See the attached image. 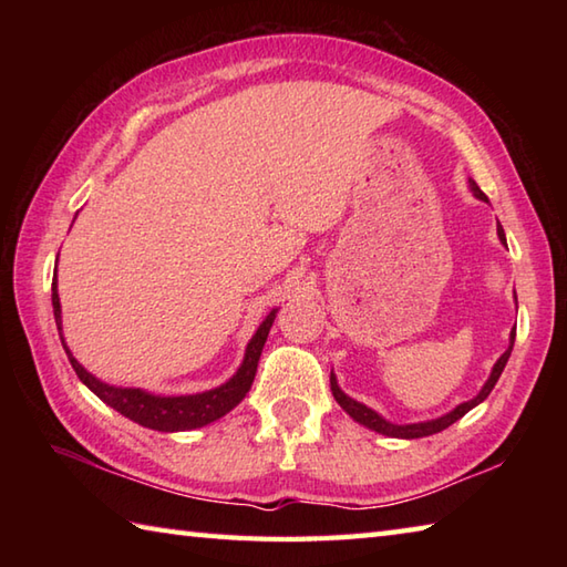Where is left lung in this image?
Segmentation results:
<instances>
[{
	"label": "left lung",
	"mask_w": 567,
	"mask_h": 567,
	"mask_svg": "<svg viewBox=\"0 0 567 567\" xmlns=\"http://www.w3.org/2000/svg\"><path fill=\"white\" fill-rule=\"evenodd\" d=\"M470 189L475 192V197L477 199H483V202H489L487 197H485V192L480 189L473 179H470ZM497 234H499V240L504 246H507V238H504V228L499 226L497 228ZM514 336H516V327H514V331H512V341H509V348L507 351L502 353V358L497 360L495 363V368H492V375H489V380L485 382V388L480 390V394L475 396V400H470V402H463V404H457L453 412H449V414H443V416H439V419H433V421H421V424H404V426H400V424H390V421H384L378 412H372V409H368L365 404H360V402H355V400H351V396L348 394H343L341 392V388H339V382H336V378L331 375V392H333V400L339 402L348 414H351L358 424H363V426H368V429H372V431H378V433H382V436H390V439H421V436H431V433H439V431H443V429H449L451 424H455L457 419L461 416H465L470 409L473 406H477L480 402L483 400H487V394L495 390V384H497V380H499V375H502V370H504V365H507V360H509V355H512V346H514Z\"/></svg>",
	"instance_id": "8db88e82"
}]
</instances>
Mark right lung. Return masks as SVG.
<instances>
[{
  "instance_id": "right-lung-1",
  "label": "right lung",
  "mask_w": 567,
  "mask_h": 567,
  "mask_svg": "<svg viewBox=\"0 0 567 567\" xmlns=\"http://www.w3.org/2000/svg\"><path fill=\"white\" fill-rule=\"evenodd\" d=\"M53 315L60 331V299H58L55 282H53ZM275 315L277 311L272 309L260 323V329L256 331V336H252L246 348L244 365L238 368V372L231 380L216 390L202 392V394H185V396H158L143 390H134V388H112V384H104L94 375H90V372L84 370L75 358H72L63 336H60V341H63L70 365L78 372V378L87 384V388L97 394L102 402L114 406L118 414H124L126 419L136 421V424L155 429V431H189V429L207 426L212 421L221 419L248 394L252 378H256L258 360H260L265 341H268Z\"/></svg>"
}]
</instances>
